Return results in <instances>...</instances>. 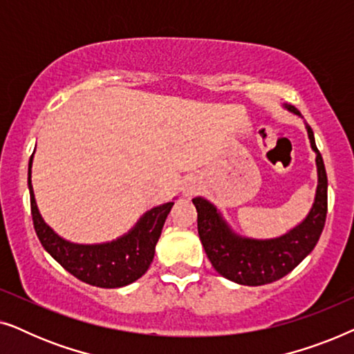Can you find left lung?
<instances>
[{"label":"left lung","instance_id":"1","mask_svg":"<svg viewBox=\"0 0 354 354\" xmlns=\"http://www.w3.org/2000/svg\"><path fill=\"white\" fill-rule=\"evenodd\" d=\"M292 113H299L287 106ZM311 147L316 151L319 185L313 209L297 229L274 240H248L234 235L217 214L216 207L203 198H193L198 212V235L212 268L232 282L258 287L275 280L297 268L316 246L327 216V174L321 153L308 125Z\"/></svg>","mask_w":354,"mask_h":354}]
</instances>
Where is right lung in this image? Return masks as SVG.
<instances>
[{"mask_svg": "<svg viewBox=\"0 0 354 354\" xmlns=\"http://www.w3.org/2000/svg\"><path fill=\"white\" fill-rule=\"evenodd\" d=\"M32 158L28 162V190L33 227L43 248L82 282L101 288H118L135 282L147 272L154 258V248L174 203L154 207L138 225L118 241L104 245H74L57 236L37 209L30 183Z\"/></svg>", "mask_w": 354, "mask_h": 354, "instance_id": "1", "label": "right lung"}]
</instances>
